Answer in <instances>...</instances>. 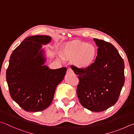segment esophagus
<instances>
[{"mask_svg":"<svg viewBox=\"0 0 134 134\" xmlns=\"http://www.w3.org/2000/svg\"><path fill=\"white\" fill-rule=\"evenodd\" d=\"M70 73H73V71L71 70V69L69 68L67 70V74H70Z\"/></svg>","mask_w":134,"mask_h":134,"instance_id":"obj_1","label":"esophagus"}]
</instances>
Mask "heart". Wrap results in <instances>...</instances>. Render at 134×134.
Returning <instances> with one entry per match:
<instances>
[{"label":"heart","instance_id":"b5f03b06","mask_svg":"<svg viewBox=\"0 0 134 134\" xmlns=\"http://www.w3.org/2000/svg\"><path fill=\"white\" fill-rule=\"evenodd\" d=\"M65 58L73 60L74 65L80 70H87L96 62L98 51L94 45L87 42H74L67 44L63 49Z\"/></svg>","mask_w":134,"mask_h":134}]
</instances>
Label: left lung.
Returning a JSON list of instances; mask_svg holds the SVG:
<instances>
[{
    "mask_svg": "<svg viewBox=\"0 0 134 134\" xmlns=\"http://www.w3.org/2000/svg\"><path fill=\"white\" fill-rule=\"evenodd\" d=\"M98 56L87 70L71 68L79 79L77 94L81 105L92 112H102L118 100L125 82L124 62L110 43L94 38Z\"/></svg>",
    "mask_w": 134,
    "mask_h": 134,
    "instance_id": "left-lung-1",
    "label": "left lung"
}]
</instances>
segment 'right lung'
Listing matches in <instances>:
<instances>
[{"label":"right lung","instance_id":"add662e5","mask_svg":"<svg viewBox=\"0 0 134 134\" xmlns=\"http://www.w3.org/2000/svg\"><path fill=\"white\" fill-rule=\"evenodd\" d=\"M48 35L26 38L10 57L6 81L10 96L27 112L45 109L53 101L55 89L63 81L67 69H50L42 45L49 44Z\"/></svg>","mask_w":134,"mask_h":134}]
</instances>
